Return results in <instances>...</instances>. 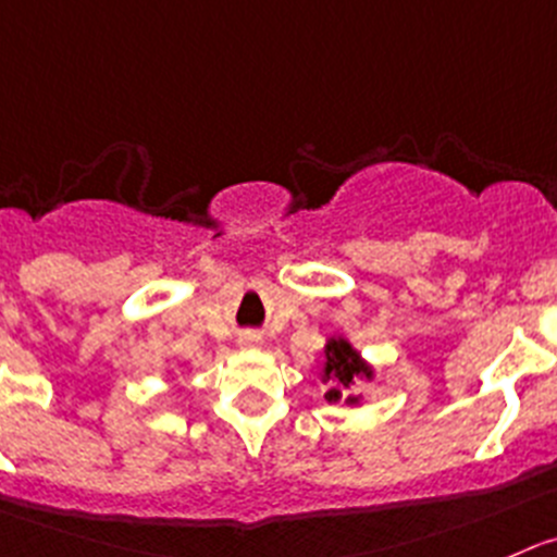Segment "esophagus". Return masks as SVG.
<instances>
[{"instance_id": "34e87169", "label": "esophagus", "mask_w": 557, "mask_h": 557, "mask_svg": "<svg viewBox=\"0 0 557 557\" xmlns=\"http://www.w3.org/2000/svg\"><path fill=\"white\" fill-rule=\"evenodd\" d=\"M263 343V337L258 335V332H242V335H238V346H244V349H258V346H261Z\"/></svg>"}]
</instances>
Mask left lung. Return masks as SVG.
I'll list each match as a JSON object with an SVG mask.
<instances>
[{
  "label": "left lung",
  "mask_w": 557,
  "mask_h": 557,
  "mask_svg": "<svg viewBox=\"0 0 557 557\" xmlns=\"http://www.w3.org/2000/svg\"><path fill=\"white\" fill-rule=\"evenodd\" d=\"M355 376H371L368 366H362L360 355H357V351L351 349L346 341L326 343L324 382H335V384H341V387H351ZM326 398H330V401H337V398H341V389L332 387L330 393H326ZM349 401L355 404L357 398H349Z\"/></svg>",
  "instance_id": "8db88e82"
}]
</instances>
